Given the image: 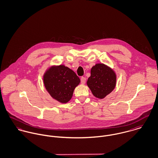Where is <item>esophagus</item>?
I'll list each match as a JSON object with an SVG mask.
<instances>
[{
  "mask_svg": "<svg viewBox=\"0 0 158 158\" xmlns=\"http://www.w3.org/2000/svg\"><path fill=\"white\" fill-rule=\"evenodd\" d=\"M85 83H86V78L82 77L81 78V83L82 85H85Z\"/></svg>",
  "mask_w": 158,
  "mask_h": 158,
  "instance_id": "1",
  "label": "esophagus"
}]
</instances>
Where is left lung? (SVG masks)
<instances>
[{
	"label": "left lung",
	"mask_w": 158,
	"mask_h": 158,
	"mask_svg": "<svg viewBox=\"0 0 158 158\" xmlns=\"http://www.w3.org/2000/svg\"><path fill=\"white\" fill-rule=\"evenodd\" d=\"M116 82L114 70L104 64L97 63L91 69L87 85L95 97L102 99L114 90Z\"/></svg>",
	"instance_id": "left-lung-1"
}]
</instances>
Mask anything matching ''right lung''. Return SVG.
I'll return each mask as SVG.
<instances>
[{"label": "right lung", "instance_id": "right-lung-1", "mask_svg": "<svg viewBox=\"0 0 158 158\" xmlns=\"http://www.w3.org/2000/svg\"><path fill=\"white\" fill-rule=\"evenodd\" d=\"M44 85L55 100L66 103L72 98L75 88L80 83L79 77L64 65L52 66L43 75Z\"/></svg>", "mask_w": 158, "mask_h": 158}]
</instances>
